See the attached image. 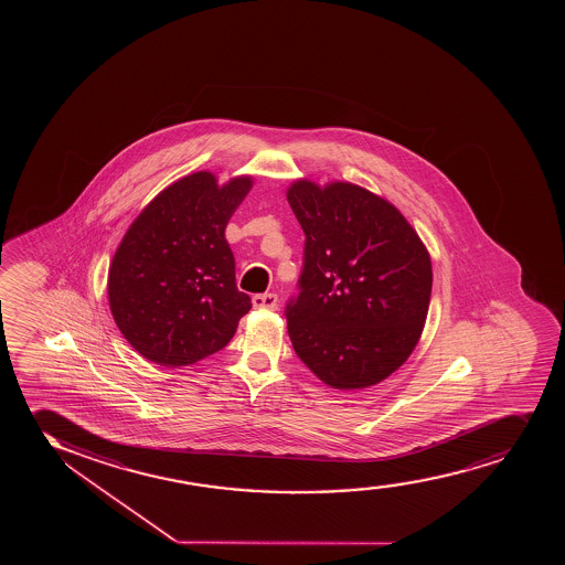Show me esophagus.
I'll return each instance as SVG.
<instances>
[{"instance_id": "1", "label": "esophagus", "mask_w": 565, "mask_h": 565, "mask_svg": "<svg viewBox=\"0 0 565 565\" xmlns=\"http://www.w3.org/2000/svg\"><path fill=\"white\" fill-rule=\"evenodd\" d=\"M277 294H256L253 298L254 309H267L273 311L277 307Z\"/></svg>"}]
</instances>
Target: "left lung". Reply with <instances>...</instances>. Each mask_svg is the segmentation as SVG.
I'll list each match as a JSON object with an SVG mask.
<instances>
[{"label": "left lung", "instance_id": "8db88e82", "mask_svg": "<svg viewBox=\"0 0 565 565\" xmlns=\"http://www.w3.org/2000/svg\"><path fill=\"white\" fill-rule=\"evenodd\" d=\"M286 198L306 234L299 292L285 309L294 351L333 388L381 383L420 338L428 250L394 205L356 184L298 181Z\"/></svg>", "mask_w": 565, "mask_h": 565}]
</instances>
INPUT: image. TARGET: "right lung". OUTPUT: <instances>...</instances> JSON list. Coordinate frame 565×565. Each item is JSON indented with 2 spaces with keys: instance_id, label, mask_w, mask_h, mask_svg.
I'll return each instance as SVG.
<instances>
[{
  "instance_id": "1",
  "label": "right lung",
  "mask_w": 565,
  "mask_h": 565,
  "mask_svg": "<svg viewBox=\"0 0 565 565\" xmlns=\"http://www.w3.org/2000/svg\"><path fill=\"white\" fill-rule=\"evenodd\" d=\"M250 186V177L222 189L207 171L184 177L156 195L124 235L109 269L110 312L150 362H200L224 349L250 311L224 237Z\"/></svg>"
}]
</instances>
